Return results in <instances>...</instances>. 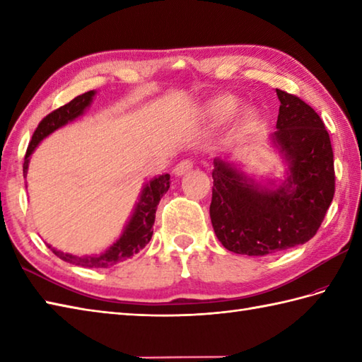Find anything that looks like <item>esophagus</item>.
<instances>
[{
    "label": "esophagus",
    "mask_w": 362,
    "mask_h": 362,
    "mask_svg": "<svg viewBox=\"0 0 362 362\" xmlns=\"http://www.w3.org/2000/svg\"><path fill=\"white\" fill-rule=\"evenodd\" d=\"M193 166H194V161L191 160V158L180 160L179 163H177V165L174 166V174H175V175L187 174L188 171H191V169H193Z\"/></svg>",
    "instance_id": "1"
}]
</instances>
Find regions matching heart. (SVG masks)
Segmentation results:
<instances>
[{
  "instance_id": "heart-1",
  "label": "heart",
  "mask_w": 362,
  "mask_h": 362,
  "mask_svg": "<svg viewBox=\"0 0 362 362\" xmlns=\"http://www.w3.org/2000/svg\"><path fill=\"white\" fill-rule=\"evenodd\" d=\"M238 105H240V103H238V99L235 96L221 95V96L213 98L209 103V105H206V113H209L213 119L222 121V119H227L228 117H232V115L236 112Z\"/></svg>"
}]
</instances>
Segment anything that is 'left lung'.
Instances as JSON below:
<instances>
[{
    "mask_svg": "<svg viewBox=\"0 0 362 362\" xmlns=\"http://www.w3.org/2000/svg\"><path fill=\"white\" fill-rule=\"evenodd\" d=\"M280 99L272 143L289 160L276 191H261L222 160H214L210 218L218 240L233 253L264 257L305 244L317 233L334 196L328 130L303 99L276 88Z\"/></svg>",
    "mask_w": 362,
    "mask_h": 362,
    "instance_id": "8db88e82",
    "label": "left lung"
}]
</instances>
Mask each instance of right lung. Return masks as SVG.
Instances as JSON below:
<instances>
[{"label":"right lung","instance_id":"right-lung-1","mask_svg":"<svg viewBox=\"0 0 362 362\" xmlns=\"http://www.w3.org/2000/svg\"><path fill=\"white\" fill-rule=\"evenodd\" d=\"M93 95L95 91H87V93L76 96L70 103H66L62 107H59V109L52 110L51 113L46 115L40 122H38L37 129L34 130L33 140L29 141V146L26 149L25 163H23V173H25V175L28 171L29 156L35 149V146L40 143L46 135H49L56 129L62 127L68 121L78 118L79 115L86 110V107H88ZM169 185H171V175L163 174L160 177H156V179L151 180L148 185L144 187L140 201H138L136 209L134 211V216L129 221L124 233H122L119 240L115 243L109 250H105L103 255L81 258V257L70 255V253H64L56 249H51V245L49 249L52 250L54 255L59 257L60 259H64L66 263H71L76 266H82V267L105 269V267L121 263V261H124L140 252L144 245L151 241L152 233H153L152 226H153V221H156L157 206L161 196H163L169 189Z\"/></svg>","mask_w":362,"mask_h":362}]
</instances>
